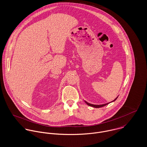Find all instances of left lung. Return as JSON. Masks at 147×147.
I'll use <instances>...</instances> for the list:
<instances>
[{"label":"left lung","instance_id":"1","mask_svg":"<svg viewBox=\"0 0 147 147\" xmlns=\"http://www.w3.org/2000/svg\"><path fill=\"white\" fill-rule=\"evenodd\" d=\"M117 98H118V97L114 100V101H113L112 102H113V101H115L117 99ZM85 102H86V104H87L88 105H89V106H92V107H96V108H99V107H103V106H105L106 105H108L109 103H107V104H102V105H93V104H89V103H88V102H86L85 101Z\"/></svg>","mask_w":147,"mask_h":147}]
</instances>
